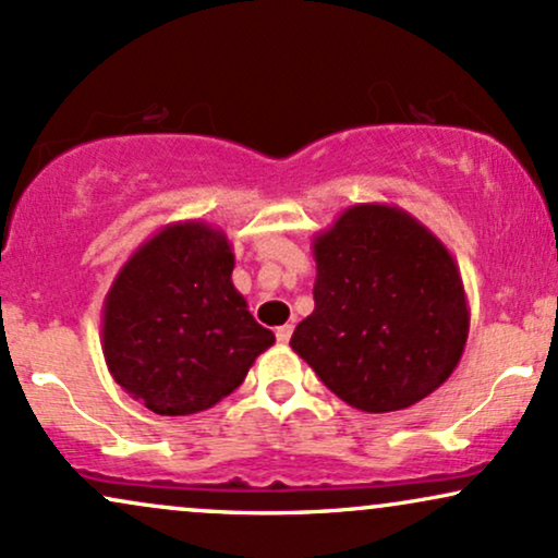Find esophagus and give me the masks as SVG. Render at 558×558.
<instances>
[{
    "label": "esophagus",
    "mask_w": 558,
    "mask_h": 558,
    "mask_svg": "<svg viewBox=\"0 0 558 558\" xmlns=\"http://www.w3.org/2000/svg\"><path fill=\"white\" fill-rule=\"evenodd\" d=\"M292 329H294L292 324H284V326H279V329H277V339H279L281 344H287V342H290V337H292Z\"/></svg>",
    "instance_id": "esophagus-1"
}]
</instances>
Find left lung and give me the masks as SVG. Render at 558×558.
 Wrapping results in <instances>:
<instances>
[{
    "label": "left lung",
    "mask_w": 558,
    "mask_h": 558,
    "mask_svg": "<svg viewBox=\"0 0 558 558\" xmlns=\"http://www.w3.org/2000/svg\"><path fill=\"white\" fill-rule=\"evenodd\" d=\"M316 311L290 347L342 402L412 408L460 365L470 307L457 260L415 216L389 203L344 208L313 238Z\"/></svg>",
    "instance_id": "8db88e82"
}]
</instances>
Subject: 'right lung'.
Returning a JSON list of instances; mask_svg holds the SVG:
<instances>
[{
	"mask_svg": "<svg viewBox=\"0 0 558 558\" xmlns=\"http://www.w3.org/2000/svg\"><path fill=\"white\" fill-rule=\"evenodd\" d=\"M225 229L161 227L124 260L101 311V350L117 384L156 415H195L245 381L274 333L232 284Z\"/></svg>",
	"mask_w": 558,
	"mask_h": 558,
	"instance_id": "1",
	"label": "right lung"
}]
</instances>
